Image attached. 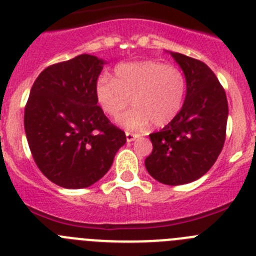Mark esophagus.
<instances>
[{"mask_svg":"<svg viewBox=\"0 0 256 256\" xmlns=\"http://www.w3.org/2000/svg\"><path fill=\"white\" fill-rule=\"evenodd\" d=\"M126 142H133L136 138H138V134H134V133L126 132Z\"/></svg>","mask_w":256,"mask_h":256,"instance_id":"obj_1","label":"esophagus"}]
</instances>
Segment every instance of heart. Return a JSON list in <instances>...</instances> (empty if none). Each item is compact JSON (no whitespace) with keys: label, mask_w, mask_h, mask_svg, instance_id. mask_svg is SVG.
<instances>
[{"label":"heart","mask_w":256,"mask_h":256,"mask_svg":"<svg viewBox=\"0 0 256 256\" xmlns=\"http://www.w3.org/2000/svg\"><path fill=\"white\" fill-rule=\"evenodd\" d=\"M186 88V76L177 66L137 61L118 65L112 79L101 76L96 84V98L112 118L119 116L130 101L133 108L118 123L130 130H141L151 123L158 128L168 126L180 114Z\"/></svg>","instance_id":"heart-1"}]
</instances>
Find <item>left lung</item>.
I'll list each match as a JSON object with an SVG mask.
<instances>
[{"label":"left lung","instance_id":"left-lung-1","mask_svg":"<svg viewBox=\"0 0 256 256\" xmlns=\"http://www.w3.org/2000/svg\"><path fill=\"white\" fill-rule=\"evenodd\" d=\"M186 76L180 114L151 133L152 152L144 160L158 182L178 186L202 177L216 162L226 140L228 102L216 74L202 61L169 52Z\"/></svg>","mask_w":256,"mask_h":256}]
</instances>
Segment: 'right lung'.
<instances>
[{
	"label": "right lung",
	"instance_id": "obj_1",
	"mask_svg": "<svg viewBox=\"0 0 256 256\" xmlns=\"http://www.w3.org/2000/svg\"><path fill=\"white\" fill-rule=\"evenodd\" d=\"M106 61L83 54L46 68L24 112L29 148L40 170L64 188H86L108 173L126 133L97 105V78Z\"/></svg>",
	"mask_w": 256,
	"mask_h": 256
}]
</instances>
